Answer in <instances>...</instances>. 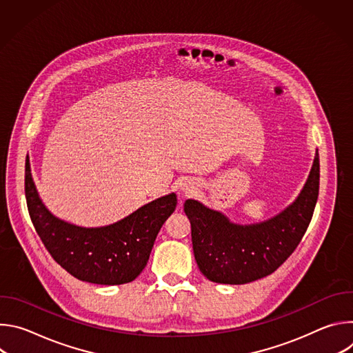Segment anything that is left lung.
Here are the masks:
<instances>
[{
  "label": "left lung",
  "instance_id": "8db88e82",
  "mask_svg": "<svg viewBox=\"0 0 353 353\" xmlns=\"http://www.w3.org/2000/svg\"><path fill=\"white\" fill-rule=\"evenodd\" d=\"M320 185L316 154L310 176L294 203L275 218L250 226L230 223L222 214L187 199L194 257L199 271L218 283L241 285L276 271L293 253L313 218Z\"/></svg>",
  "mask_w": 353,
  "mask_h": 353
}]
</instances>
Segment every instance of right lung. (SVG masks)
<instances>
[{
	"mask_svg": "<svg viewBox=\"0 0 353 353\" xmlns=\"http://www.w3.org/2000/svg\"><path fill=\"white\" fill-rule=\"evenodd\" d=\"M25 194L32 223L54 261L72 276L97 285L134 281L145 268L155 239L177 204L174 192L105 228H79L53 216L37 195L25 165Z\"/></svg>",
	"mask_w": 353,
	"mask_h": 353,
	"instance_id": "1",
	"label": "right lung"
}]
</instances>
